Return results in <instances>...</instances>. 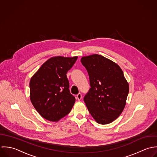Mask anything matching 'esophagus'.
Returning <instances> with one entry per match:
<instances>
[{
    "label": "esophagus",
    "mask_w": 157,
    "mask_h": 157,
    "mask_svg": "<svg viewBox=\"0 0 157 157\" xmlns=\"http://www.w3.org/2000/svg\"><path fill=\"white\" fill-rule=\"evenodd\" d=\"M76 99L78 100V101H80L81 99H82V94L79 93L78 94L76 95Z\"/></svg>",
    "instance_id": "esophagus-1"
}]
</instances>
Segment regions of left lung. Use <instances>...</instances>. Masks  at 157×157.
<instances>
[{
    "instance_id": "8db88e82",
    "label": "left lung",
    "mask_w": 157,
    "mask_h": 157,
    "mask_svg": "<svg viewBox=\"0 0 157 157\" xmlns=\"http://www.w3.org/2000/svg\"><path fill=\"white\" fill-rule=\"evenodd\" d=\"M89 73L90 89L84 96L86 105L96 123L107 124L123 112L129 86L120 67L97 54L82 57Z\"/></svg>"
}]
</instances>
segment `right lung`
<instances>
[{
  "mask_svg": "<svg viewBox=\"0 0 157 157\" xmlns=\"http://www.w3.org/2000/svg\"><path fill=\"white\" fill-rule=\"evenodd\" d=\"M78 56L52 57L44 63L30 81V100L44 118L57 122L71 111L75 98L70 94L67 71Z\"/></svg>",
  "mask_w": 157,
  "mask_h": 157,
  "instance_id": "1",
  "label": "right lung"
}]
</instances>
